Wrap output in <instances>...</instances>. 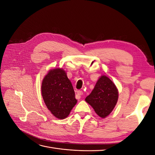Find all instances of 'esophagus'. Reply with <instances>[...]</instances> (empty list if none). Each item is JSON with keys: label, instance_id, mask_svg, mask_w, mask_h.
Here are the masks:
<instances>
[{"label": "esophagus", "instance_id": "obj_1", "mask_svg": "<svg viewBox=\"0 0 155 155\" xmlns=\"http://www.w3.org/2000/svg\"><path fill=\"white\" fill-rule=\"evenodd\" d=\"M81 95H83V92L81 91H77V95H76V96L79 98V99L81 97Z\"/></svg>", "mask_w": 155, "mask_h": 155}]
</instances>
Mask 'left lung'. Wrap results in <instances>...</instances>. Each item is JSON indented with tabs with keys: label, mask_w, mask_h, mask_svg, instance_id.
Segmentation results:
<instances>
[{
	"label": "left lung",
	"mask_w": 155,
	"mask_h": 155,
	"mask_svg": "<svg viewBox=\"0 0 155 155\" xmlns=\"http://www.w3.org/2000/svg\"><path fill=\"white\" fill-rule=\"evenodd\" d=\"M118 99V89L113 82L107 76H102L85 101L98 116L105 118L114 109Z\"/></svg>",
	"instance_id": "obj_1"
}]
</instances>
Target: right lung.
<instances>
[{"instance_id": "1", "label": "right lung", "mask_w": 155, "mask_h": 155, "mask_svg": "<svg viewBox=\"0 0 155 155\" xmlns=\"http://www.w3.org/2000/svg\"><path fill=\"white\" fill-rule=\"evenodd\" d=\"M41 93L46 107L59 119L67 118L77 103L72 83L61 68L48 72L42 83Z\"/></svg>"}]
</instances>
